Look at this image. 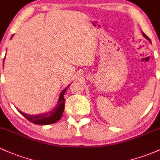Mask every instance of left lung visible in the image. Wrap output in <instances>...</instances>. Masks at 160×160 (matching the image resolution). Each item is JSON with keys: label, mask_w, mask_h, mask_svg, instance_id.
Here are the masks:
<instances>
[{"label": "left lung", "mask_w": 160, "mask_h": 160, "mask_svg": "<svg viewBox=\"0 0 160 160\" xmlns=\"http://www.w3.org/2000/svg\"><path fill=\"white\" fill-rule=\"evenodd\" d=\"M142 35H143V36H144V38H146V39H147V40H149V41L150 42V43H151V41H150V39H149V38H148V37H147V36H146V34H144V33H143V34H142Z\"/></svg>", "instance_id": "left-lung-1"}]
</instances>
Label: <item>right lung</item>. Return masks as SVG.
<instances>
[{
    "instance_id": "1",
    "label": "right lung",
    "mask_w": 160,
    "mask_h": 160,
    "mask_svg": "<svg viewBox=\"0 0 160 160\" xmlns=\"http://www.w3.org/2000/svg\"><path fill=\"white\" fill-rule=\"evenodd\" d=\"M70 85H71V84H70ZM70 85L68 86L65 89H64L61 92L59 97H58V102H57L56 104L55 105V107L53 108L52 111L47 112V113H40V114L35 115L28 114V113H23V112L19 111V110H18V111H19L22 115L24 116L27 120H28L30 122H32L34 124L49 125L55 123V122H56L57 121H58L61 119L62 116L63 114L64 109H65V98H64V95H65L66 90L68 89Z\"/></svg>"
}]
</instances>
